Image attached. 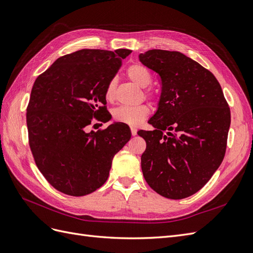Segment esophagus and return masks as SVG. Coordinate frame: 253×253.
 I'll return each instance as SVG.
<instances>
[{
    "mask_svg": "<svg viewBox=\"0 0 253 253\" xmlns=\"http://www.w3.org/2000/svg\"><path fill=\"white\" fill-rule=\"evenodd\" d=\"M131 134L136 135V129L134 127H131Z\"/></svg>",
    "mask_w": 253,
    "mask_h": 253,
    "instance_id": "obj_1",
    "label": "esophagus"
}]
</instances>
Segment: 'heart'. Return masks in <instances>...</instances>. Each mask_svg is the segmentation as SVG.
I'll list each match as a JSON object with an SVG mask.
<instances>
[{
    "label": "heart",
    "mask_w": 253,
    "mask_h": 253,
    "mask_svg": "<svg viewBox=\"0 0 253 253\" xmlns=\"http://www.w3.org/2000/svg\"><path fill=\"white\" fill-rule=\"evenodd\" d=\"M127 76L129 80L136 86L146 88L151 83V76L149 71L142 65L134 64L127 69ZM116 91V80H111L106 88V99L112 101ZM150 109L147 105H137L133 107L121 106L112 112V117L117 122L125 123L130 126H137L149 116Z\"/></svg>",
    "instance_id": "obj_1"
}]
</instances>
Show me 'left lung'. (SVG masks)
<instances>
[{"label": "left lung", "instance_id": "1", "mask_svg": "<svg viewBox=\"0 0 253 253\" xmlns=\"http://www.w3.org/2000/svg\"><path fill=\"white\" fill-rule=\"evenodd\" d=\"M158 73L161 95L148 123L141 166L146 182L163 197L181 200L198 192L224 159L230 109L215 77L178 51L152 49L138 55Z\"/></svg>", "mask_w": 253, "mask_h": 253}]
</instances>
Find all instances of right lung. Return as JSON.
Returning a JSON list of instances; mask_svg holds the SVG:
<instances>
[{
	"mask_svg": "<svg viewBox=\"0 0 253 253\" xmlns=\"http://www.w3.org/2000/svg\"><path fill=\"white\" fill-rule=\"evenodd\" d=\"M129 49H81L55 60L32 87L29 145L39 170L59 191L83 197L107 181L112 159L131 137L125 123L86 131L93 118L108 122L106 88Z\"/></svg>",
	"mask_w": 253,
	"mask_h": 253,
	"instance_id": "obj_1",
	"label": "right lung"
}]
</instances>
